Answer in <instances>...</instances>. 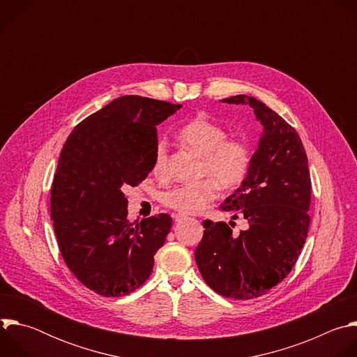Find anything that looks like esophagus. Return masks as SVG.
Here are the masks:
<instances>
[{
	"label": "esophagus",
	"mask_w": 357,
	"mask_h": 357,
	"mask_svg": "<svg viewBox=\"0 0 357 357\" xmlns=\"http://www.w3.org/2000/svg\"><path fill=\"white\" fill-rule=\"evenodd\" d=\"M174 219H175V222H182L183 219H186V216L182 213H178V215H174Z\"/></svg>",
	"instance_id": "34e87169"
}]
</instances>
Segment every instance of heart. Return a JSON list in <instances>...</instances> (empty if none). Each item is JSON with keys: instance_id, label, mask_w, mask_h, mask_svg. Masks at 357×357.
Wrapping results in <instances>:
<instances>
[{"instance_id": "obj_1", "label": "heart", "mask_w": 357, "mask_h": 357, "mask_svg": "<svg viewBox=\"0 0 357 357\" xmlns=\"http://www.w3.org/2000/svg\"><path fill=\"white\" fill-rule=\"evenodd\" d=\"M181 144L203 158L202 175L211 176L196 183H183L162 195L164 205L183 215L200 213L216 199L219 186L238 188L248 175L251 149L244 139L227 138V131L205 117H196L178 131ZM152 174H168V148L164 139L155 144L152 154Z\"/></svg>"}]
</instances>
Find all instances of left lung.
I'll list each match as a JSON object with an SVG mask.
<instances>
[{"label": "left lung", "mask_w": 357, "mask_h": 357, "mask_svg": "<svg viewBox=\"0 0 357 357\" xmlns=\"http://www.w3.org/2000/svg\"><path fill=\"white\" fill-rule=\"evenodd\" d=\"M222 101L248 105L263 126L247 178L220 206L238 211L248 229L236 236L226 222L205 220L195 260L213 291L226 298L252 299L288 275L308 236V158L298 132L260 100L238 94Z\"/></svg>", "instance_id": "left-lung-1"}]
</instances>
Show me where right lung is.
Wrapping results in <instances>:
<instances>
[{
	"label": "right lung",
	"instance_id": "right-lung-1",
	"mask_svg": "<svg viewBox=\"0 0 357 357\" xmlns=\"http://www.w3.org/2000/svg\"><path fill=\"white\" fill-rule=\"evenodd\" d=\"M181 105L123 96L77 124L61 152L50 218L75 277L101 296H123L151 275L172 219L128 222L124 192L152 171L157 126Z\"/></svg>",
	"mask_w": 357,
	"mask_h": 357
}]
</instances>
